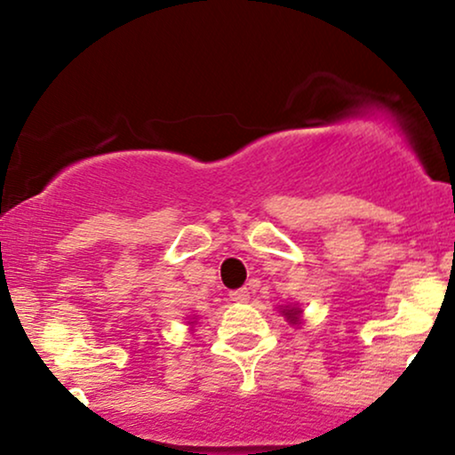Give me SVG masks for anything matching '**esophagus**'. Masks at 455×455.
Returning a JSON list of instances; mask_svg holds the SVG:
<instances>
[{
	"label": "esophagus",
	"instance_id": "1",
	"mask_svg": "<svg viewBox=\"0 0 455 455\" xmlns=\"http://www.w3.org/2000/svg\"><path fill=\"white\" fill-rule=\"evenodd\" d=\"M228 299L231 301H237V304H243V301L250 299V291L248 289H237V291H231L228 293Z\"/></svg>",
	"mask_w": 455,
	"mask_h": 455
}]
</instances>
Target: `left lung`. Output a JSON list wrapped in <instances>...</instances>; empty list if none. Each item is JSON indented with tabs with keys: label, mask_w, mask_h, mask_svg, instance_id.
Here are the masks:
<instances>
[{
	"label": "left lung",
	"mask_w": 455,
	"mask_h": 455,
	"mask_svg": "<svg viewBox=\"0 0 455 455\" xmlns=\"http://www.w3.org/2000/svg\"><path fill=\"white\" fill-rule=\"evenodd\" d=\"M282 316L291 323V325H299V315H301V307L297 306H280Z\"/></svg>",
	"instance_id": "left-lung-1"
}]
</instances>
